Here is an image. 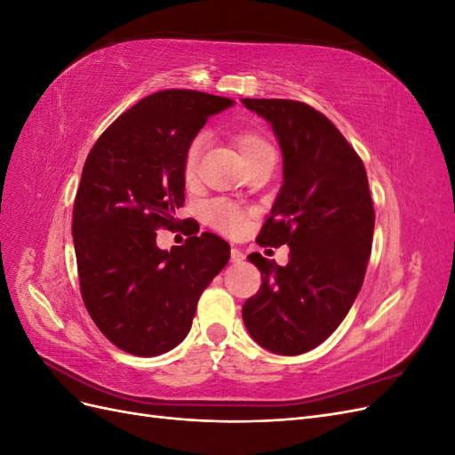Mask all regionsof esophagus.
<instances>
[{
  "label": "esophagus",
  "instance_id": "34e87169",
  "mask_svg": "<svg viewBox=\"0 0 455 455\" xmlns=\"http://www.w3.org/2000/svg\"><path fill=\"white\" fill-rule=\"evenodd\" d=\"M244 261V254L239 249L231 251V264H243Z\"/></svg>",
  "mask_w": 455,
  "mask_h": 455
}]
</instances>
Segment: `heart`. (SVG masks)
<instances>
[{
    "instance_id": "heart-1",
    "label": "heart",
    "mask_w": 455,
    "mask_h": 455,
    "mask_svg": "<svg viewBox=\"0 0 455 455\" xmlns=\"http://www.w3.org/2000/svg\"><path fill=\"white\" fill-rule=\"evenodd\" d=\"M203 144H204V139L203 136H197V139L191 140V144L188 146L186 149V156H184V167H182V172H184V180L186 182H191L196 178V172H197V163H199V156H201V149H203ZM235 146L239 149V154L243 156V159H251L252 156L259 154V151H266V149H271V146L261 139V136L254 134V132H241L235 136ZM206 220L209 222L220 229L228 233V235H237V233H241L244 229V214L243 211L239 209V206H235L229 201H212L206 204Z\"/></svg>"
}]
</instances>
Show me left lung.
Returning <instances> with one entry per match:
<instances>
[{
	"instance_id": "8db88e82",
	"label": "left lung",
	"mask_w": 455,
	"mask_h": 455,
	"mask_svg": "<svg viewBox=\"0 0 455 455\" xmlns=\"http://www.w3.org/2000/svg\"><path fill=\"white\" fill-rule=\"evenodd\" d=\"M241 102L269 123L283 154V186L258 243L291 246L286 266L249 256L261 288L244 301L243 321L261 347L299 355L334 332L363 286L374 237L368 176L334 123L311 106Z\"/></svg>"
}]
</instances>
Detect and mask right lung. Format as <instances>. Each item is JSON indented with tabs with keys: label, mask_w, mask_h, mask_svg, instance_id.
<instances>
[{
	"label": "right lung",
	"mask_w": 455,
	"mask_h": 455,
	"mask_svg": "<svg viewBox=\"0 0 455 455\" xmlns=\"http://www.w3.org/2000/svg\"><path fill=\"white\" fill-rule=\"evenodd\" d=\"M233 104L186 89L154 92L119 116L85 161L72 222L81 296L125 353L176 347L201 292L228 264L229 244L214 233L161 251L156 229L180 226L186 149L206 119Z\"/></svg>",
	"instance_id": "add662e5"
}]
</instances>
